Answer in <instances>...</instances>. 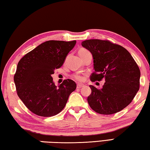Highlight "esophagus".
I'll list each match as a JSON object with an SVG mask.
<instances>
[{"mask_svg": "<svg viewBox=\"0 0 150 150\" xmlns=\"http://www.w3.org/2000/svg\"><path fill=\"white\" fill-rule=\"evenodd\" d=\"M83 86H84V85H83V84H80V83H78L77 88H81L83 87Z\"/></svg>", "mask_w": 150, "mask_h": 150, "instance_id": "34e87169", "label": "esophagus"}]
</instances>
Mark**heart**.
Returning <instances> with one entry per match:
<instances>
[{"mask_svg": "<svg viewBox=\"0 0 150 150\" xmlns=\"http://www.w3.org/2000/svg\"><path fill=\"white\" fill-rule=\"evenodd\" d=\"M88 52H89L87 49L82 48V49H80L79 50V51H78V54H79L80 57H81L82 56V55L85 54H87V53H88ZM72 77H73L74 79H75L76 80H77V81H79V82H82V81L84 80V77H83V75L81 74L80 73L75 74H74L72 76Z\"/></svg>", "mask_w": 150, "mask_h": 150, "instance_id": "heart-1", "label": "heart"}]
</instances>
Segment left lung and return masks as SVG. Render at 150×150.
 <instances>
[{
    "instance_id": "obj_1",
    "label": "left lung",
    "mask_w": 150,
    "mask_h": 150,
    "mask_svg": "<svg viewBox=\"0 0 150 150\" xmlns=\"http://www.w3.org/2000/svg\"><path fill=\"white\" fill-rule=\"evenodd\" d=\"M82 45L93 56L95 71L90 76L91 82L105 80L101 90L90 86V107L102 115L120 111L132 102L140 88L138 64L127 49L108 40L90 39Z\"/></svg>"
}]
</instances>
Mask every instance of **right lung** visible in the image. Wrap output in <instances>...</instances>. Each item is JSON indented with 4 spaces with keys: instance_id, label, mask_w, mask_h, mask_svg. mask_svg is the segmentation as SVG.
<instances>
[{
    "instance_id": "1",
    "label": "right lung",
    "mask_w": 150,
    "mask_h": 150,
    "mask_svg": "<svg viewBox=\"0 0 150 150\" xmlns=\"http://www.w3.org/2000/svg\"><path fill=\"white\" fill-rule=\"evenodd\" d=\"M76 41L50 40L24 55L18 63L14 80L18 97L26 107L41 117H52L62 111L76 83L67 79L54 85L52 74L62 67Z\"/></svg>"
}]
</instances>
